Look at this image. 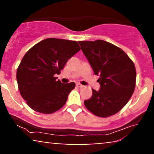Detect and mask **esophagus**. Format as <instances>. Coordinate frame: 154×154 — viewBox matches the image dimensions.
I'll return each instance as SVG.
<instances>
[{"mask_svg": "<svg viewBox=\"0 0 154 154\" xmlns=\"http://www.w3.org/2000/svg\"><path fill=\"white\" fill-rule=\"evenodd\" d=\"M76 86H77L78 88H83V85H81V84L79 83H76Z\"/></svg>", "mask_w": 154, "mask_h": 154, "instance_id": "obj_1", "label": "esophagus"}]
</instances>
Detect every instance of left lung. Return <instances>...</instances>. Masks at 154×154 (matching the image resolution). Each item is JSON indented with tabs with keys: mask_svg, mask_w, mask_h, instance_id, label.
<instances>
[{
	"mask_svg": "<svg viewBox=\"0 0 154 154\" xmlns=\"http://www.w3.org/2000/svg\"><path fill=\"white\" fill-rule=\"evenodd\" d=\"M79 43L94 73L100 75V89H92V97L84 104L97 116L116 114L134 92L136 69L133 62L121 48L102 40Z\"/></svg>",
	"mask_w": 154,
	"mask_h": 154,
	"instance_id": "left-lung-1",
	"label": "left lung"
}]
</instances>
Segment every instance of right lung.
Masks as SVG:
<instances>
[{"label": "right lung", "mask_w": 154, "mask_h": 154, "mask_svg": "<svg viewBox=\"0 0 154 154\" xmlns=\"http://www.w3.org/2000/svg\"><path fill=\"white\" fill-rule=\"evenodd\" d=\"M81 48L74 41L50 38L33 45L22 58L17 81L21 96L37 112L52 113L66 104L75 83H63L60 74L69 59Z\"/></svg>", "instance_id": "obj_1"}]
</instances>
